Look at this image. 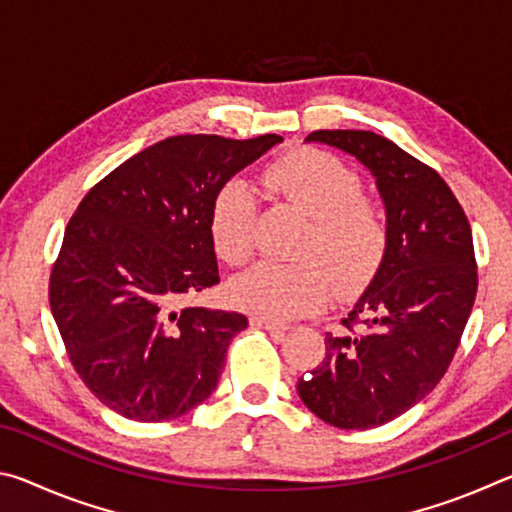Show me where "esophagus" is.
Listing matches in <instances>:
<instances>
[{
    "label": "esophagus",
    "mask_w": 512,
    "mask_h": 512,
    "mask_svg": "<svg viewBox=\"0 0 512 512\" xmlns=\"http://www.w3.org/2000/svg\"><path fill=\"white\" fill-rule=\"evenodd\" d=\"M250 323H253L255 327L268 329V332H275V334H282L284 329H287V325L277 323V320H273V318H264V316H255V318H250Z\"/></svg>",
    "instance_id": "esophagus-1"
}]
</instances>
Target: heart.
<instances>
[{
	"instance_id": "1",
	"label": "heart",
	"mask_w": 512,
	"mask_h": 512,
	"mask_svg": "<svg viewBox=\"0 0 512 512\" xmlns=\"http://www.w3.org/2000/svg\"><path fill=\"white\" fill-rule=\"evenodd\" d=\"M266 185L309 216L298 262H259L232 284V296L253 314L296 318L323 307L332 289L359 291L379 271L388 250V219L381 205L361 196V176L325 151H296L266 171ZM216 255L244 264L255 246V194L232 178L210 210Z\"/></svg>"
}]
</instances>
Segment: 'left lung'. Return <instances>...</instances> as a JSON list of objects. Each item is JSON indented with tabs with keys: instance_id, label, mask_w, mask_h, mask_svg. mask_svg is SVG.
I'll return each instance as SVG.
<instances>
[{
	"instance_id": "8db88e82",
	"label": "left lung",
	"mask_w": 512,
	"mask_h": 512,
	"mask_svg": "<svg viewBox=\"0 0 512 512\" xmlns=\"http://www.w3.org/2000/svg\"><path fill=\"white\" fill-rule=\"evenodd\" d=\"M307 142L354 155L377 178L388 250L298 395L332 427H381L424 400L454 359L479 284L472 228L440 173L386 137L314 131Z\"/></svg>"
}]
</instances>
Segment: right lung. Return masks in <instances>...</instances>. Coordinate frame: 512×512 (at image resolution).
Here are the masks:
<instances>
[{
	"instance_id": "1",
	"label": "right lung",
	"mask_w": 512,
	"mask_h": 512,
	"mask_svg": "<svg viewBox=\"0 0 512 512\" xmlns=\"http://www.w3.org/2000/svg\"><path fill=\"white\" fill-rule=\"evenodd\" d=\"M280 135H176L99 180L67 223L49 275L67 357L101 404L173 420L212 395L237 311L187 305L219 284L210 210L219 189Z\"/></svg>"
}]
</instances>
